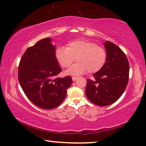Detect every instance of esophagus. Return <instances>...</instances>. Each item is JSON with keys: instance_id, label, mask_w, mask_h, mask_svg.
Returning a JSON list of instances; mask_svg holds the SVG:
<instances>
[{"instance_id": "obj_1", "label": "esophagus", "mask_w": 146, "mask_h": 146, "mask_svg": "<svg viewBox=\"0 0 146 146\" xmlns=\"http://www.w3.org/2000/svg\"><path fill=\"white\" fill-rule=\"evenodd\" d=\"M77 78H78V77H72L73 81H75V80H77Z\"/></svg>"}]
</instances>
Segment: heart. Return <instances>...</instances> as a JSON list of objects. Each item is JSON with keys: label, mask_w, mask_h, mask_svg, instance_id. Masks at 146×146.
<instances>
[{"label": "heart", "mask_w": 146, "mask_h": 146, "mask_svg": "<svg viewBox=\"0 0 146 146\" xmlns=\"http://www.w3.org/2000/svg\"><path fill=\"white\" fill-rule=\"evenodd\" d=\"M57 62L63 68L69 67L75 58L78 62L65 71L67 75H79L86 71L90 73L100 70L105 64L106 53L95 43L85 40L69 42L66 48L59 47L55 52Z\"/></svg>", "instance_id": "b5f03b06"}]
</instances>
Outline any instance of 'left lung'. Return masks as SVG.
Here are the masks:
<instances>
[{"label": "left lung", "instance_id": "1", "mask_svg": "<svg viewBox=\"0 0 146 146\" xmlns=\"http://www.w3.org/2000/svg\"><path fill=\"white\" fill-rule=\"evenodd\" d=\"M106 61L102 68L87 79L85 93L91 102L100 106L116 102L124 93L129 78V63L126 55L113 43L104 44Z\"/></svg>", "mask_w": 146, "mask_h": 146}]
</instances>
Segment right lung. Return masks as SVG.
Masks as SVG:
<instances>
[{
    "mask_svg": "<svg viewBox=\"0 0 146 146\" xmlns=\"http://www.w3.org/2000/svg\"><path fill=\"white\" fill-rule=\"evenodd\" d=\"M52 41L44 38L28 48L18 67V81L24 93L35 105L48 110L60 105L73 82L69 76L55 78L62 70Z\"/></svg>",
    "mask_w": 146,
    "mask_h": 146,
    "instance_id": "right-lung-1",
    "label": "right lung"
}]
</instances>
